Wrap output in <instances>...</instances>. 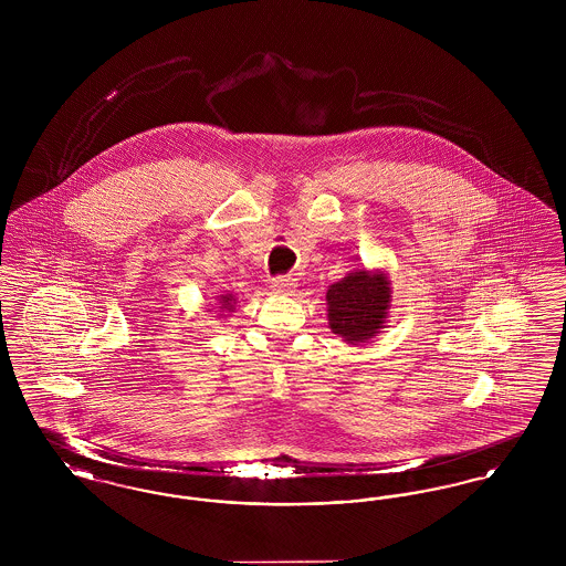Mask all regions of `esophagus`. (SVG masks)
Here are the masks:
<instances>
[{
  "label": "esophagus",
  "instance_id": "esophagus-1",
  "mask_svg": "<svg viewBox=\"0 0 566 566\" xmlns=\"http://www.w3.org/2000/svg\"><path fill=\"white\" fill-rule=\"evenodd\" d=\"M295 289L296 280L291 275H280V277L271 280V291L277 293V295H293Z\"/></svg>",
  "mask_w": 566,
  "mask_h": 566
}]
</instances>
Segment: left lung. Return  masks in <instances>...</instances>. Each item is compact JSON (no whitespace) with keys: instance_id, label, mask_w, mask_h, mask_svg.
Instances as JSON below:
<instances>
[{"instance_id":"1","label":"left lung","mask_w":566,"mask_h":566,"mask_svg":"<svg viewBox=\"0 0 566 566\" xmlns=\"http://www.w3.org/2000/svg\"><path fill=\"white\" fill-rule=\"evenodd\" d=\"M390 280L381 271L354 270L326 291L328 324L348 344L371 339L390 310Z\"/></svg>"}]
</instances>
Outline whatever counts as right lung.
Returning a JSON list of instances; mask_svg holds the SVG:
<instances>
[{
	"mask_svg": "<svg viewBox=\"0 0 566 566\" xmlns=\"http://www.w3.org/2000/svg\"><path fill=\"white\" fill-rule=\"evenodd\" d=\"M233 303H235V298H233V296L220 295V310H222V312H224V310H227V312H233V310H235V307H233Z\"/></svg>",
	"mask_w": 566,
	"mask_h": 566,
	"instance_id": "add662e5",
	"label": "right lung"
}]
</instances>
